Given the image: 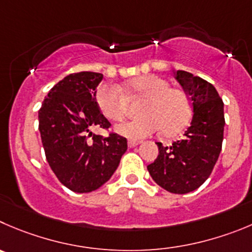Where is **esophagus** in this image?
<instances>
[{
    "label": "esophagus",
    "instance_id": "esophagus-1",
    "mask_svg": "<svg viewBox=\"0 0 252 252\" xmlns=\"http://www.w3.org/2000/svg\"><path fill=\"white\" fill-rule=\"evenodd\" d=\"M141 143V141H136V140H128L127 145L128 147H136V146H138Z\"/></svg>",
    "mask_w": 252,
    "mask_h": 252
}]
</instances>
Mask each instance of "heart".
<instances>
[{
    "mask_svg": "<svg viewBox=\"0 0 252 252\" xmlns=\"http://www.w3.org/2000/svg\"><path fill=\"white\" fill-rule=\"evenodd\" d=\"M130 90L145 101L138 109L137 117L116 126V131L128 138H143L160 130L174 133L188 124L191 115L189 97L179 89L159 76L143 75L133 79ZM100 110L111 121H120L126 112V100L121 90L111 84H104L96 92Z\"/></svg>",
    "mask_w": 252,
    "mask_h": 252,
    "instance_id": "1",
    "label": "heart"
}]
</instances>
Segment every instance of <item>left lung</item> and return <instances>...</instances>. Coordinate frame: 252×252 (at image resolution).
<instances>
[{"label":"left lung","mask_w":252,"mask_h":252,"mask_svg":"<svg viewBox=\"0 0 252 252\" xmlns=\"http://www.w3.org/2000/svg\"><path fill=\"white\" fill-rule=\"evenodd\" d=\"M190 100L193 117L183 138L163 146L147 169L153 181L174 194L199 188L212 173L224 137V102L217 89L199 76L184 70L174 73Z\"/></svg>","instance_id":"left-lung-1"}]
</instances>
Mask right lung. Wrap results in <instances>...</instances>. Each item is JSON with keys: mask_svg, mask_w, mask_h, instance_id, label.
Listing matches in <instances>:
<instances>
[{"mask_svg": "<svg viewBox=\"0 0 252 252\" xmlns=\"http://www.w3.org/2000/svg\"><path fill=\"white\" fill-rule=\"evenodd\" d=\"M104 75L81 71L65 76L50 89L38 111L45 157L62 184L89 193L106 183L127 150V140L111 132L95 135V127L111 126L96 102Z\"/></svg>", "mask_w": 252, "mask_h": 252, "instance_id": "1", "label": "right lung"}]
</instances>
